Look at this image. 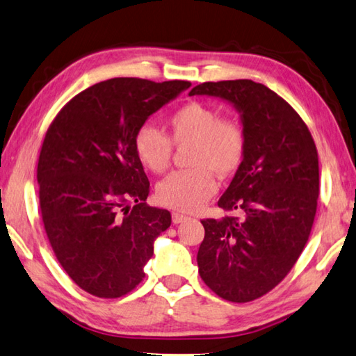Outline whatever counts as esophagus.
Instances as JSON below:
<instances>
[{
    "label": "esophagus",
    "mask_w": 356,
    "mask_h": 356,
    "mask_svg": "<svg viewBox=\"0 0 356 356\" xmlns=\"http://www.w3.org/2000/svg\"><path fill=\"white\" fill-rule=\"evenodd\" d=\"M186 218L185 215H182V213H177V211H172V222L174 224H180V222H184V221H186Z\"/></svg>",
    "instance_id": "obj_1"
}]
</instances>
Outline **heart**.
Here are the masks:
<instances>
[{
	"instance_id": "1",
	"label": "heart",
	"mask_w": 356,
	"mask_h": 356,
	"mask_svg": "<svg viewBox=\"0 0 356 356\" xmlns=\"http://www.w3.org/2000/svg\"><path fill=\"white\" fill-rule=\"evenodd\" d=\"M168 135L143 124L134 137V151L147 171L163 174L171 166L174 146L186 147L188 170L176 171L161 180L157 199L161 205L179 211H196L218 190L215 174L221 179L240 170L248 140L243 126L224 118L204 102H186L166 120Z\"/></svg>"
}]
</instances>
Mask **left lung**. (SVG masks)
Wrapping results in <instances>:
<instances>
[{
    "instance_id": "8db88e82",
    "label": "left lung",
    "mask_w": 356,
    "mask_h": 356,
    "mask_svg": "<svg viewBox=\"0 0 356 356\" xmlns=\"http://www.w3.org/2000/svg\"><path fill=\"white\" fill-rule=\"evenodd\" d=\"M227 99L241 112L245 157L218 205L202 219L200 279L216 296L244 303L269 293L299 260L319 196V160L305 121L263 83L249 79L199 83L190 96Z\"/></svg>"
}]
</instances>
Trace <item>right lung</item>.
Returning <instances> with one entry per match:
<instances>
[{
  "mask_svg": "<svg viewBox=\"0 0 356 356\" xmlns=\"http://www.w3.org/2000/svg\"><path fill=\"white\" fill-rule=\"evenodd\" d=\"M190 86L138 77L95 83L71 98L44 134L37 165L44 232L63 270L88 294L116 299L137 288L154 240L171 225L170 211L145 202L149 180L134 137Z\"/></svg>",
  "mask_w": 356,
  "mask_h": 356,
  "instance_id": "right-lung-1",
  "label": "right lung"
}]
</instances>
